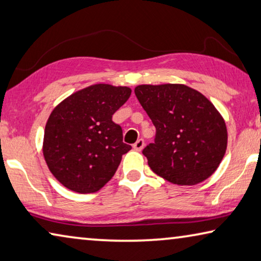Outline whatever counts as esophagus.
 Wrapping results in <instances>:
<instances>
[{"mask_svg": "<svg viewBox=\"0 0 261 261\" xmlns=\"http://www.w3.org/2000/svg\"><path fill=\"white\" fill-rule=\"evenodd\" d=\"M144 145H145V143H144V139L140 138V139H138L137 142L134 144V148H135L136 151H142Z\"/></svg>", "mask_w": 261, "mask_h": 261, "instance_id": "obj_1", "label": "esophagus"}]
</instances>
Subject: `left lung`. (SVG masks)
Masks as SVG:
<instances>
[{"instance_id": "obj_1", "label": "left lung", "mask_w": 261, "mask_h": 261, "mask_svg": "<svg viewBox=\"0 0 261 261\" xmlns=\"http://www.w3.org/2000/svg\"><path fill=\"white\" fill-rule=\"evenodd\" d=\"M135 94L156 130L143 150L152 171L179 186L212 176L227 146L225 121L213 103L181 84L139 85Z\"/></svg>"}]
</instances>
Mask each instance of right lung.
<instances>
[{
	"label": "right lung",
	"instance_id": "1",
	"mask_svg": "<svg viewBox=\"0 0 261 261\" xmlns=\"http://www.w3.org/2000/svg\"><path fill=\"white\" fill-rule=\"evenodd\" d=\"M131 88L96 84L69 95L45 125L43 154L66 188L80 194L100 190L114 176L124 153L122 127L113 115L129 100Z\"/></svg>",
	"mask_w": 261,
	"mask_h": 261
}]
</instances>
